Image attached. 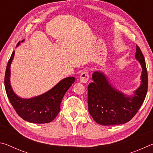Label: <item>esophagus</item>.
<instances>
[{
  "label": "esophagus",
  "instance_id": "34e87169",
  "mask_svg": "<svg viewBox=\"0 0 153 153\" xmlns=\"http://www.w3.org/2000/svg\"><path fill=\"white\" fill-rule=\"evenodd\" d=\"M88 79H89L88 72L86 71H82V73L80 74V76H79L80 82H82V83H83V84H84V83H86L88 81Z\"/></svg>",
  "mask_w": 153,
  "mask_h": 153
}]
</instances>
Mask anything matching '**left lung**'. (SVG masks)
Here are the masks:
<instances>
[{
    "instance_id": "8db88e82",
    "label": "left lung",
    "mask_w": 153,
    "mask_h": 153,
    "mask_svg": "<svg viewBox=\"0 0 153 153\" xmlns=\"http://www.w3.org/2000/svg\"><path fill=\"white\" fill-rule=\"evenodd\" d=\"M135 57L142 71L141 84L132 97H128L115 89L107 77L100 71L92 74L93 82L88 86V111L96 122L102 126H115L130 121L143 103L148 90V74L145 59L136 45Z\"/></svg>"
}]
</instances>
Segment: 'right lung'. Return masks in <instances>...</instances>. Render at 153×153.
I'll list each match as a JSON object with an SVG mask.
<instances>
[{"instance_id":"right-lung-1","label":"right lung","mask_w":153,"mask_h":153,"mask_svg":"<svg viewBox=\"0 0 153 153\" xmlns=\"http://www.w3.org/2000/svg\"><path fill=\"white\" fill-rule=\"evenodd\" d=\"M23 40L22 42H24ZM20 42L17 44L19 46ZM15 51L7 63L4 76V86L7 95L13 107L19 117L30 123H47L54 120L61 110V100L65 94L73 83L74 77H68L62 79L53 88L38 97L31 98H22L15 94L13 90L10 76H11V62L13 59Z\"/></svg>"}]
</instances>
